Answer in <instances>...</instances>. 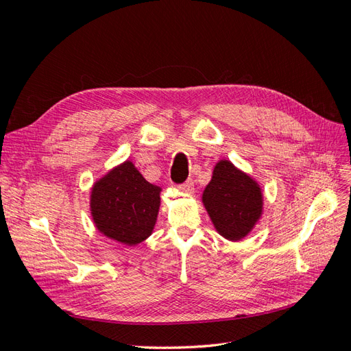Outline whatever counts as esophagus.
Masks as SVG:
<instances>
[{
    "label": "esophagus",
    "instance_id": "esophagus-1",
    "mask_svg": "<svg viewBox=\"0 0 351 351\" xmlns=\"http://www.w3.org/2000/svg\"><path fill=\"white\" fill-rule=\"evenodd\" d=\"M177 187H178V190H182V192H184V193H193V190H195V184L192 180H187V182H184L183 184H178Z\"/></svg>",
    "mask_w": 351,
    "mask_h": 351
}]
</instances>
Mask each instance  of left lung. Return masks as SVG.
<instances>
[{
  "label": "left lung",
  "mask_w": 351,
  "mask_h": 351,
  "mask_svg": "<svg viewBox=\"0 0 351 351\" xmlns=\"http://www.w3.org/2000/svg\"><path fill=\"white\" fill-rule=\"evenodd\" d=\"M204 205L222 237L237 241L246 237L262 214L258 183L230 161H219L206 186Z\"/></svg>",
  "instance_id": "obj_1"
}]
</instances>
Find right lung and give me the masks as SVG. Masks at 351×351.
I'll return each instance as SVG.
<instances>
[{
	"mask_svg": "<svg viewBox=\"0 0 351 351\" xmlns=\"http://www.w3.org/2000/svg\"><path fill=\"white\" fill-rule=\"evenodd\" d=\"M161 189L147 183L130 161L95 183L90 210L104 236L134 246L152 234Z\"/></svg>",
	"mask_w": 351,
	"mask_h": 351,
	"instance_id": "obj_1",
	"label": "right lung"
}]
</instances>
